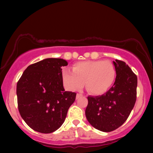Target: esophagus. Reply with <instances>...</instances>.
I'll return each instance as SVG.
<instances>
[{
  "mask_svg": "<svg viewBox=\"0 0 153 153\" xmlns=\"http://www.w3.org/2000/svg\"><path fill=\"white\" fill-rule=\"evenodd\" d=\"M81 95H81V93H77V94H76V99H78V98L80 97Z\"/></svg>",
  "mask_w": 153,
  "mask_h": 153,
  "instance_id": "1",
  "label": "esophagus"
}]
</instances>
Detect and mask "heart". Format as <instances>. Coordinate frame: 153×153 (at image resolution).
I'll return each mask as SVG.
<instances>
[{"instance_id": "obj_1", "label": "heart", "mask_w": 153, "mask_h": 153, "mask_svg": "<svg viewBox=\"0 0 153 153\" xmlns=\"http://www.w3.org/2000/svg\"><path fill=\"white\" fill-rule=\"evenodd\" d=\"M116 76V69L109 60H85L73 65L72 72L62 71V81L68 91H78L85 83L90 93L99 95L111 87Z\"/></svg>"}]
</instances>
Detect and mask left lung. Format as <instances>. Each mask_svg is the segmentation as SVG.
Instances as JSON below:
<instances>
[{
	"label": "left lung",
	"mask_w": 153,
	"mask_h": 153,
	"mask_svg": "<svg viewBox=\"0 0 153 153\" xmlns=\"http://www.w3.org/2000/svg\"><path fill=\"white\" fill-rule=\"evenodd\" d=\"M116 72L112 87L101 96H88L85 116L92 126L109 132L127 120L137 100V76L124 61L114 62Z\"/></svg>",
	"instance_id": "left-lung-1"
}]
</instances>
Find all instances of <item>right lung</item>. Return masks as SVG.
Returning <instances> with one entry per match:
<instances>
[{
  "label": "right lung",
  "instance_id": "1",
  "mask_svg": "<svg viewBox=\"0 0 153 153\" xmlns=\"http://www.w3.org/2000/svg\"><path fill=\"white\" fill-rule=\"evenodd\" d=\"M61 58H47L29 65L16 85L19 111L26 124L40 133H51L64 123L76 93L65 91Z\"/></svg>",
  "mask_w": 153,
  "mask_h": 153
}]
</instances>
